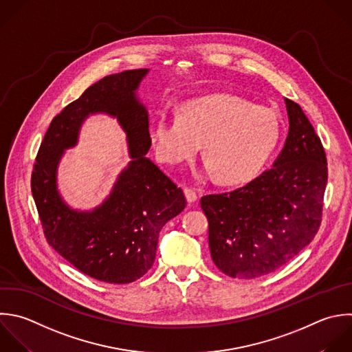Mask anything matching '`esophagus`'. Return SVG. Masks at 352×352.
I'll return each instance as SVG.
<instances>
[{
	"label": "esophagus",
	"instance_id": "34e87169",
	"mask_svg": "<svg viewBox=\"0 0 352 352\" xmlns=\"http://www.w3.org/2000/svg\"><path fill=\"white\" fill-rule=\"evenodd\" d=\"M184 195H186V198H187V202H188V204H194V202L198 199L197 192H195L192 188H188V187H186V188H184Z\"/></svg>",
	"mask_w": 352,
	"mask_h": 352
}]
</instances>
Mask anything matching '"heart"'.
I'll list each match as a JSON object with an SVG mask.
<instances>
[{
  "mask_svg": "<svg viewBox=\"0 0 352 352\" xmlns=\"http://www.w3.org/2000/svg\"><path fill=\"white\" fill-rule=\"evenodd\" d=\"M148 138L162 164L182 165L204 147V170L224 184L253 179L267 164L280 139L276 113L249 100L214 94L179 106L177 118L155 117Z\"/></svg>",
  "mask_w": 352,
  "mask_h": 352,
  "instance_id": "b5f03b06",
  "label": "heart"
}]
</instances>
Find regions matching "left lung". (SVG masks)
<instances>
[{
    "label": "left lung",
    "mask_w": 352,
    "mask_h": 352,
    "mask_svg": "<svg viewBox=\"0 0 352 352\" xmlns=\"http://www.w3.org/2000/svg\"><path fill=\"white\" fill-rule=\"evenodd\" d=\"M289 132L272 168L231 192L201 198L216 267L232 278L274 272L298 254L320 226L327 164L301 107L285 98Z\"/></svg>",
    "instance_id": "obj_1"
}]
</instances>
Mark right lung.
<instances>
[{
  "label": "right lung",
  "instance_id": "1",
  "mask_svg": "<svg viewBox=\"0 0 352 352\" xmlns=\"http://www.w3.org/2000/svg\"><path fill=\"white\" fill-rule=\"evenodd\" d=\"M148 72L107 76L65 107L44 136L32 175V192L50 245L77 270L107 283H131L143 276L154 264L161 228L187 204L183 190L146 155L151 147L148 113L138 89ZM94 113L118 120L131 161L100 206L78 211L57 188V166Z\"/></svg>",
  "mask_w": 352,
  "mask_h": 352
}]
</instances>
